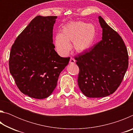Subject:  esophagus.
I'll return each mask as SVG.
<instances>
[{"label": "esophagus", "mask_w": 133, "mask_h": 133, "mask_svg": "<svg viewBox=\"0 0 133 133\" xmlns=\"http://www.w3.org/2000/svg\"><path fill=\"white\" fill-rule=\"evenodd\" d=\"M69 63H70V64H74L76 63V61H75V60L73 58H72V57H71L70 58V62H69Z\"/></svg>", "instance_id": "esophagus-1"}]
</instances>
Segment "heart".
<instances>
[{
	"mask_svg": "<svg viewBox=\"0 0 133 133\" xmlns=\"http://www.w3.org/2000/svg\"><path fill=\"white\" fill-rule=\"evenodd\" d=\"M96 36L95 27L83 22H70L63 28L62 33L56 35L55 43L58 53L66 55L70 50L71 43L73 49L82 53L91 48Z\"/></svg>",
	"mask_w": 133,
	"mask_h": 133,
	"instance_id": "1",
	"label": "heart"
}]
</instances>
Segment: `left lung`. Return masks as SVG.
I'll list each match as a JSON object with an SVG mask.
<instances>
[{"label":"left lung","instance_id":"left-lung-1","mask_svg":"<svg viewBox=\"0 0 133 133\" xmlns=\"http://www.w3.org/2000/svg\"><path fill=\"white\" fill-rule=\"evenodd\" d=\"M102 40L75 59L79 68L78 85L88 97L109 96L118 89L129 66V55L123 40L100 16Z\"/></svg>","mask_w":133,"mask_h":133}]
</instances>
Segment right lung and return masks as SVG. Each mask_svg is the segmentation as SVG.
Masks as SVG:
<instances>
[{
	"label": "right lung",
	"mask_w": 133,
	"mask_h": 133,
	"mask_svg": "<svg viewBox=\"0 0 133 133\" xmlns=\"http://www.w3.org/2000/svg\"><path fill=\"white\" fill-rule=\"evenodd\" d=\"M57 16L35 17L18 36L11 48L10 73L22 93L42 99L52 93L70 57L55 51L53 29Z\"/></svg>",
	"instance_id": "1"
}]
</instances>
